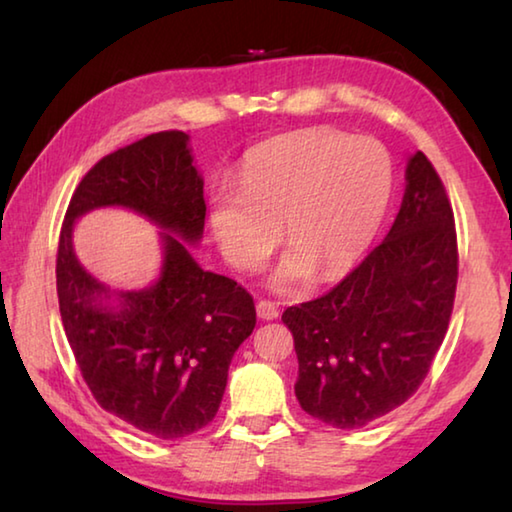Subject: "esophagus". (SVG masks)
<instances>
[{"mask_svg":"<svg viewBox=\"0 0 512 512\" xmlns=\"http://www.w3.org/2000/svg\"><path fill=\"white\" fill-rule=\"evenodd\" d=\"M257 316L262 320H273L280 316V309L271 300H257Z\"/></svg>","mask_w":512,"mask_h":512,"instance_id":"34e87169","label":"esophagus"}]
</instances>
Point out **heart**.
I'll list each match as a JSON object with an SVG mask.
<instances>
[{
	"label": "heart",
	"instance_id": "1",
	"mask_svg": "<svg viewBox=\"0 0 512 512\" xmlns=\"http://www.w3.org/2000/svg\"><path fill=\"white\" fill-rule=\"evenodd\" d=\"M386 149L332 131H298L250 155L244 185H216L210 228L225 259L253 271L287 232L293 246L273 277L293 289L341 275L375 237L391 198Z\"/></svg>",
	"mask_w": 512,
	"mask_h": 512
}]
</instances>
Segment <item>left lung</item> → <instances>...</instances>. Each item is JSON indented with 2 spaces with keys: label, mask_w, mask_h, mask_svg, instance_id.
I'll list each match as a JSON object with an SVG mask.
<instances>
[{
  "label": "left lung",
  "mask_w": 512,
  "mask_h": 512,
  "mask_svg": "<svg viewBox=\"0 0 512 512\" xmlns=\"http://www.w3.org/2000/svg\"><path fill=\"white\" fill-rule=\"evenodd\" d=\"M456 282L452 203L418 151L388 237L325 296L282 314L302 409L329 427L359 429L409 400L447 334Z\"/></svg>",
  "instance_id": "1"
}]
</instances>
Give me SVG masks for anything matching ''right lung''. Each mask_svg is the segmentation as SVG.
Segmentation results:
<instances>
[{
    "label": "right lung",
    "instance_id": "add662e5",
    "mask_svg": "<svg viewBox=\"0 0 512 512\" xmlns=\"http://www.w3.org/2000/svg\"><path fill=\"white\" fill-rule=\"evenodd\" d=\"M187 140L183 131L153 133L94 164L69 201L56 255L60 318L94 400L162 440L212 422L232 354L255 329L253 296L230 277L203 271L182 241L194 244L205 225L203 178ZM103 204L131 206L168 230L161 280L122 294L119 310L100 305L106 289L71 248L75 216Z\"/></svg>",
    "mask_w": 512,
    "mask_h": 512
}]
</instances>
